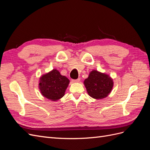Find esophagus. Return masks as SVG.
I'll list each match as a JSON object with an SVG mask.
<instances>
[{"label": "esophagus", "instance_id": "1", "mask_svg": "<svg viewBox=\"0 0 150 150\" xmlns=\"http://www.w3.org/2000/svg\"><path fill=\"white\" fill-rule=\"evenodd\" d=\"M80 78H78V79H72V81L73 83H79V82H80Z\"/></svg>", "mask_w": 150, "mask_h": 150}]
</instances>
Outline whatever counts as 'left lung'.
<instances>
[{
    "label": "left lung",
    "mask_w": 150,
    "mask_h": 150,
    "mask_svg": "<svg viewBox=\"0 0 150 150\" xmlns=\"http://www.w3.org/2000/svg\"><path fill=\"white\" fill-rule=\"evenodd\" d=\"M84 84L89 96L96 99L107 97L113 87V81L111 77L96 70L90 72Z\"/></svg>",
    "instance_id": "obj_1"
}]
</instances>
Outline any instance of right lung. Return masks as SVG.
Here are the masks:
<instances>
[{"mask_svg":"<svg viewBox=\"0 0 150 150\" xmlns=\"http://www.w3.org/2000/svg\"><path fill=\"white\" fill-rule=\"evenodd\" d=\"M69 80L54 69L40 78L39 88L42 96L51 101H57L64 96Z\"/></svg>","mask_w":150,"mask_h":150,"instance_id":"right-lung-1","label":"right lung"}]
</instances>
